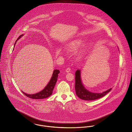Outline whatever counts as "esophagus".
<instances>
[{
    "label": "esophagus",
    "instance_id": "34e87169",
    "mask_svg": "<svg viewBox=\"0 0 132 132\" xmlns=\"http://www.w3.org/2000/svg\"><path fill=\"white\" fill-rule=\"evenodd\" d=\"M70 70H71V69H70V68H69V67H68L66 70V72L67 73H69L70 72Z\"/></svg>",
    "mask_w": 132,
    "mask_h": 132
}]
</instances>
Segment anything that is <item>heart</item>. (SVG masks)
<instances>
[{
	"mask_svg": "<svg viewBox=\"0 0 132 132\" xmlns=\"http://www.w3.org/2000/svg\"><path fill=\"white\" fill-rule=\"evenodd\" d=\"M83 44V42L80 39H77L70 42L67 45V49L69 51H75L78 50Z\"/></svg>",
	"mask_w": 132,
	"mask_h": 132,
	"instance_id": "obj_1",
	"label": "heart"
}]
</instances>
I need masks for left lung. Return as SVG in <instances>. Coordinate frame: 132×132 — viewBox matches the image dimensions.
<instances>
[{
	"label": "left lung",
	"instance_id": "left-lung-1",
	"mask_svg": "<svg viewBox=\"0 0 132 132\" xmlns=\"http://www.w3.org/2000/svg\"><path fill=\"white\" fill-rule=\"evenodd\" d=\"M81 71L77 70L75 73V91L77 95L81 100L93 101L101 98L108 93L112 88L102 93H94L89 92L84 87L81 79Z\"/></svg>",
	"mask_w": 132,
	"mask_h": 132
}]
</instances>
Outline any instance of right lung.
Segmentation results:
<instances>
[{"instance_id":"right-lung-1","label":"right lung","mask_w":132,"mask_h":132,"mask_svg":"<svg viewBox=\"0 0 132 132\" xmlns=\"http://www.w3.org/2000/svg\"><path fill=\"white\" fill-rule=\"evenodd\" d=\"M23 35L20 36L18 38H17V40H18L20 38H21ZM17 40L16 42H17ZM16 44V43H15ZM60 73V71L59 70H54L52 74V76L50 79V81L48 82V84L47 85V86L44 88L43 90L40 91V92L35 94H26L25 93L23 92L22 93L24 94L27 96V97L32 98V99H36V100H38V99H44L47 98L52 94L53 90L54 89V88L55 87V85L56 83L57 80V77L58 76V74Z\"/></svg>"}]
</instances>
